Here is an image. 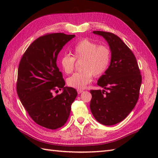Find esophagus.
<instances>
[{"label": "esophagus", "mask_w": 158, "mask_h": 158, "mask_svg": "<svg viewBox=\"0 0 158 158\" xmlns=\"http://www.w3.org/2000/svg\"><path fill=\"white\" fill-rule=\"evenodd\" d=\"M77 93H78L79 94H81V93H82L83 91V90L82 89H77Z\"/></svg>", "instance_id": "1"}]
</instances>
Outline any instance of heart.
Listing matches in <instances>:
<instances>
[{
	"mask_svg": "<svg viewBox=\"0 0 158 158\" xmlns=\"http://www.w3.org/2000/svg\"><path fill=\"white\" fill-rule=\"evenodd\" d=\"M73 56L64 54L60 58V64L66 74L71 73L75 69V60H83L81 71L74 73L67 79L70 87L83 89L92 81V75L100 77L108 69L110 62V51L105 45H98L88 39H83L74 47Z\"/></svg>",
	"mask_w": 158,
	"mask_h": 158,
	"instance_id": "b5f03b06",
	"label": "heart"
}]
</instances>
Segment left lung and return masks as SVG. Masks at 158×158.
<instances>
[{"instance_id": "obj_1", "label": "left lung", "mask_w": 158, "mask_h": 158, "mask_svg": "<svg viewBox=\"0 0 158 158\" xmlns=\"http://www.w3.org/2000/svg\"><path fill=\"white\" fill-rule=\"evenodd\" d=\"M108 43L111 59L97 84L105 90H91L89 107L97 122L112 126L123 121L138 101L142 77L135 55L119 36L111 32L94 31Z\"/></svg>"}]
</instances>
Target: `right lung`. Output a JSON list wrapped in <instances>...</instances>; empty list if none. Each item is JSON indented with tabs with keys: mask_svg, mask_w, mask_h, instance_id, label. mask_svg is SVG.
<instances>
[{
	"mask_svg": "<svg viewBox=\"0 0 158 158\" xmlns=\"http://www.w3.org/2000/svg\"><path fill=\"white\" fill-rule=\"evenodd\" d=\"M75 36L64 33L40 36L20 60L17 81L19 98L33 121L46 128L56 130L64 125L77 96L75 89L64 87L56 64L58 53ZM62 89L60 95L52 94L53 91Z\"/></svg>",
	"mask_w": 158,
	"mask_h": 158,
	"instance_id": "right-lung-1",
	"label": "right lung"
}]
</instances>
